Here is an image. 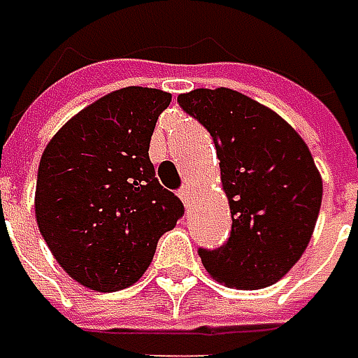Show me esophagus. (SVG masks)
Wrapping results in <instances>:
<instances>
[{
  "instance_id": "obj_1",
  "label": "esophagus",
  "mask_w": 358,
  "mask_h": 358,
  "mask_svg": "<svg viewBox=\"0 0 358 358\" xmlns=\"http://www.w3.org/2000/svg\"><path fill=\"white\" fill-rule=\"evenodd\" d=\"M179 197H181V201L185 203V207H189V206H191V203H193L195 191H193V187H189V185H185V187L179 191Z\"/></svg>"
}]
</instances>
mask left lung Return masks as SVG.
<instances>
[{"label":"left lung","mask_w":358,"mask_h":358,"mask_svg":"<svg viewBox=\"0 0 358 358\" xmlns=\"http://www.w3.org/2000/svg\"><path fill=\"white\" fill-rule=\"evenodd\" d=\"M206 127L220 159L231 236L199 250L209 276L229 288L276 284L310 243L322 203V177L304 138L274 113L231 88L177 96Z\"/></svg>","instance_id":"8db88e82"}]
</instances>
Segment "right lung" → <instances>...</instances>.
Here are the masks:
<instances>
[{
  "instance_id": "right-lung-1",
  "label": "right lung",
  "mask_w": 358,
  "mask_h": 358,
  "mask_svg": "<svg viewBox=\"0 0 358 358\" xmlns=\"http://www.w3.org/2000/svg\"><path fill=\"white\" fill-rule=\"evenodd\" d=\"M171 94L127 86L94 100L45 145L36 222L64 272L88 290L129 288L183 203L155 177L152 131Z\"/></svg>"
}]
</instances>
